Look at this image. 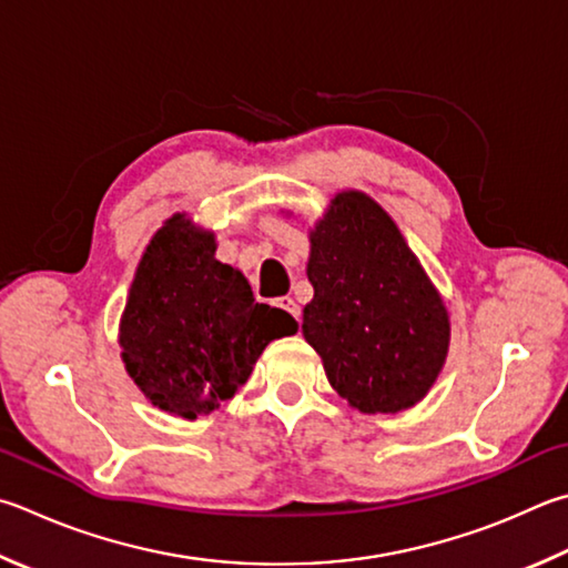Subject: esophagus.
<instances>
[{"label":"esophagus","instance_id":"obj_1","mask_svg":"<svg viewBox=\"0 0 568 568\" xmlns=\"http://www.w3.org/2000/svg\"><path fill=\"white\" fill-rule=\"evenodd\" d=\"M277 307H283L285 313H291L295 320H301V305H297L293 297H277Z\"/></svg>","mask_w":568,"mask_h":568}]
</instances>
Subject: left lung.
Instances as JSON below:
<instances>
[{"instance_id":"obj_1","label":"left lung","mask_w":568,"mask_h":568,"mask_svg":"<svg viewBox=\"0 0 568 568\" xmlns=\"http://www.w3.org/2000/svg\"><path fill=\"white\" fill-rule=\"evenodd\" d=\"M307 281L303 335L337 395L365 415L417 405L447 359L449 315L383 205L337 193L311 231Z\"/></svg>"}]
</instances>
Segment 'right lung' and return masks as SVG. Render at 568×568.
I'll return each mask as SVG.
<instances>
[{"instance_id": "obj_1", "label": "right lung", "mask_w": 568, "mask_h": 568, "mask_svg": "<svg viewBox=\"0 0 568 568\" xmlns=\"http://www.w3.org/2000/svg\"><path fill=\"white\" fill-rule=\"evenodd\" d=\"M293 333L291 315L255 303L243 273L215 261L213 233L176 213L141 255L119 345L153 407L195 419L248 383L271 339Z\"/></svg>"}]
</instances>
